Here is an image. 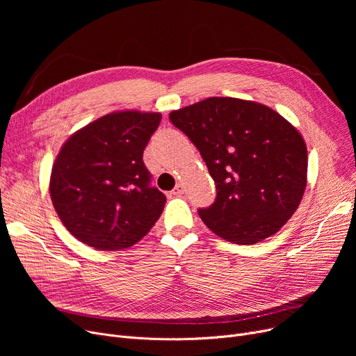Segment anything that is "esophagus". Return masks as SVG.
I'll return each mask as SVG.
<instances>
[{
  "mask_svg": "<svg viewBox=\"0 0 356 356\" xmlns=\"http://www.w3.org/2000/svg\"><path fill=\"white\" fill-rule=\"evenodd\" d=\"M184 184L183 183H179V184H176V188L170 192L173 196H180V195H183L184 193Z\"/></svg>",
  "mask_w": 356,
  "mask_h": 356,
  "instance_id": "34e87169",
  "label": "esophagus"
}]
</instances>
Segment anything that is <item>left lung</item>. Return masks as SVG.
<instances>
[{"instance_id":"8db88e82","label":"left lung","mask_w":356,"mask_h":356,"mask_svg":"<svg viewBox=\"0 0 356 356\" xmlns=\"http://www.w3.org/2000/svg\"><path fill=\"white\" fill-rule=\"evenodd\" d=\"M168 118L215 181V202L197 211L204 225L239 245L278 232L306 189L307 149L298 131L271 108L236 98H208Z\"/></svg>"}]
</instances>
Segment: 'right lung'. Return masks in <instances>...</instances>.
Here are the masks:
<instances>
[{
  "instance_id": "right-lung-1",
  "label": "right lung",
  "mask_w": 356,
  "mask_h": 356,
  "mask_svg": "<svg viewBox=\"0 0 356 356\" xmlns=\"http://www.w3.org/2000/svg\"><path fill=\"white\" fill-rule=\"evenodd\" d=\"M161 115L112 112L74 133L56 157L50 197L66 229L101 251L134 245L154 227L165 196L143 161Z\"/></svg>"
}]
</instances>
